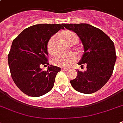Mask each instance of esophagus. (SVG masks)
<instances>
[{
	"instance_id": "esophagus-1",
	"label": "esophagus",
	"mask_w": 123,
	"mask_h": 123,
	"mask_svg": "<svg viewBox=\"0 0 123 123\" xmlns=\"http://www.w3.org/2000/svg\"><path fill=\"white\" fill-rule=\"evenodd\" d=\"M61 70H62V71H69V69H66V68H62Z\"/></svg>"
}]
</instances>
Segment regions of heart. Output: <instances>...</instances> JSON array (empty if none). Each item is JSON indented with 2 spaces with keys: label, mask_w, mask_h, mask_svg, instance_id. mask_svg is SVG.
Listing matches in <instances>:
<instances>
[{
  "label": "heart",
  "mask_w": 123,
  "mask_h": 123,
  "mask_svg": "<svg viewBox=\"0 0 123 123\" xmlns=\"http://www.w3.org/2000/svg\"><path fill=\"white\" fill-rule=\"evenodd\" d=\"M61 35L68 43L71 44H77L79 41V37L77 34L71 31H66L61 33ZM47 50L51 55H55L57 52V36L53 35L50 37L47 43ZM77 57L75 53L68 54H61L53 58L52 62L54 65L62 68H68L75 62Z\"/></svg>",
  "instance_id": "obj_1"
}]
</instances>
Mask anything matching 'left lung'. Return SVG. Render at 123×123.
<instances>
[{"instance_id":"left-lung-1","label":"left lung","mask_w":123,"mask_h":123,"mask_svg":"<svg viewBox=\"0 0 123 123\" xmlns=\"http://www.w3.org/2000/svg\"><path fill=\"white\" fill-rule=\"evenodd\" d=\"M80 37L84 53L79 62L86 71L78 70L77 77L70 81L76 91L84 94L98 91L105 86L112 75L116 54L114 42L101 30L87 24H64Z\"/></svg>"}]
</instances>
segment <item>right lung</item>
<instances>
[{"label":"right lung","mask_w":123,"mask_h":123,"mask_svg":"<svg viewBox=\"0 0 123 123\" xmlns=\"http://www.w3.org/2000/svg\"><path fill=\"white\" fill-rule=\"evenodd\" d=\"M64 24H42L24 29L12 41L8 54L10 73L14 84L22 92L32 97L48 92L54 87L61 68L48 66L47 43L52 36L64 29ZM46 66V65H45Z\"/></svg>","instance_id":"obj_1"}]
</instances>
